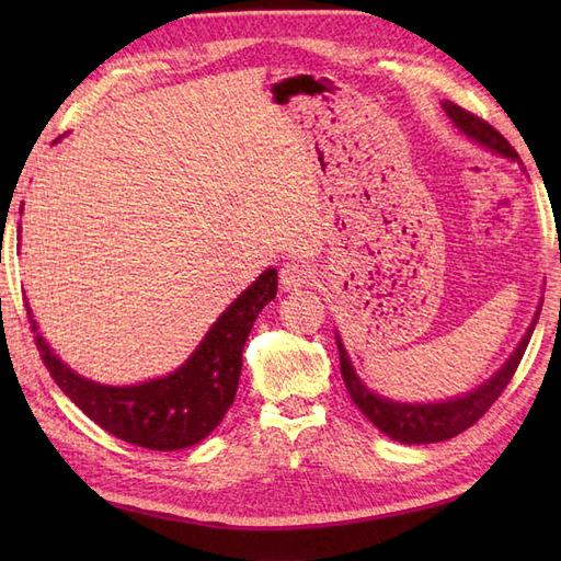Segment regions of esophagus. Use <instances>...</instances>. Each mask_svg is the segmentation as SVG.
<instances>
[{
	"label": "esophagus",
	"mask_w": 561,
	"mask_h": 561,
	"mask_svg": "<svg viewBox=\"0 0 561 561\" xmlns=\"http://www.w3.org/2000/svg\"><path fill=\"white\" fill-rule=\"evenodd\" d=\"M313 278V268L307 262H287L280 268L283 290H297Z\"/></svg>",
	"instance_id": "34e87169"
}]
</instances>
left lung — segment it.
Masks as SVG:
<instances>
[{
	"mask_svg": "<svg viewBox=\"0 0 561 561\" xmlns=\"http://www.w3.org/2000/svg\"><path fill=\"white\" fill-rule=\"evenodd\" d=\"M443 107L454 122V126L463 135H468L470 140H474L505 159H513V161L519 159L517 151L511 147V142H507L494 126H489L484 118L474 116L454 103H443ZM538 313L531 322V328L526 330L519 346L515 348V353L486 383L470 390L468 396L445 400V402H428V404L393 402L371 393V390L360 381V377L355 375V369L348 360V353L342 344V339L336 334L339 365H342V377L348 388V396L355 404H358V410L390 439H398V443H404V445L443 443V439L463 433L466 428L472 426V423H478L489 412V407L499 400V396L503 393L505 386L511 383L513 375L517 371V365L522 360L526 346H529L531 332L538 322Z\"/></svg>",
	"mask_w": 561,
	"mask_h": 561,
	"instance_id": "8db88e82",
	"label": "left lung"
}]
</instances>
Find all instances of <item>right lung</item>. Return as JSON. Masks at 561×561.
I'll return each instance as SVG.
<instances>
[{"label": "right lung", "instance_id": "obj_1", "mask_svg": "<svg viewBox=\"0 0 561 561\" xmlns=\"http://www.w3.org/2000/svg\"><path fill=\"white\" fill-rule=\"evenodd\" d=\"M276 268H266L217 318L190 360L173 375L135 386H105L79 377L48 348L30 309L27 318L50 377L83 414L124 443L175 451L201 443L225 419L239 388L252 322L276 297Z\"/></svg>", "mask_w": 561, "mask_h": 561}]
</instances>
